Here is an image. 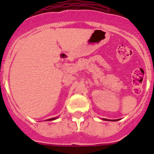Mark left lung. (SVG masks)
I'll return each mask as SVG.
<instances>
[{
    "instance_id": "obj_1",
    "label": "left lung",
    "mask_w": 154,
    "mask_h": 154,
    "mask_svg": "<svg viewBox=\"0 0 154 154\" xmlns=\"http://www.w3.org/2000/svg\"><path fill=\"white\" fill-rule=\"evenodd\" d=\"M114 121H115V120H114Z\"/></svg>"
}]
</instances>
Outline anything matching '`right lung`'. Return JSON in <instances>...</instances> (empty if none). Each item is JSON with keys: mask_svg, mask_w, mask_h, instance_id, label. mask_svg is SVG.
I'll return each instance as SVG.
<instances>
[{"mask_svg": "<svg viewBox=\"0 0 154 154\" xmlns=\"http://www.w3.org/2000/svg\"><path fill=\"white\" fill-rule=\"evenodd\" d=\"M54 119H56V118H52V119H48V121H52V120H54Z\"/></svg>", "mask_w": 154, "mask_h": 154, "instance_id": "add662e5", "label": "right lung"}]
</instances>
